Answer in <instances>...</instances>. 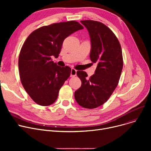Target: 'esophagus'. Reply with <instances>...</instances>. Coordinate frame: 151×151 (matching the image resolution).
Segmentation results:
<instances>
[{"label": "esophagus", "instance_id": "obj_1", "mask_svg": "<svg viewBox=\"0 0 151 151\" xmlns=\"http://www.w3.org/2000/svg\"><path fill=\"white\" fill-rule=\"evenodd\" d=\"M76 75V70L74 68L71 69V73H70V76L71 77H74Z\"/></svg>", "mask_w": 151, "mask_h": 151}]
</instances>
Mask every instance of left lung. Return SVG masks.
<instances>
[{"label":"left lung","instance_id":"left-lung-1","mask_svg":"<svg viewBox=\"0 0 151 151\" xmlns=\"http://www.w3.org/2000/svg\"><path fill=\"white\" fill-rule=\"evenodd\" d=\"M81 22L88 30L90 59L97 68L89 78L85 71H77L81 86L75 92V99L82 107L93 109L105 104L117 87L123 67L122 53L119 42L106 26L92 20Z\"/></svg>","mask_w":151,"mask_h":151}]
</instances>
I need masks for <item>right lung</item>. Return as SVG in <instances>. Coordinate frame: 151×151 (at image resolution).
Masks as SVG:
<instances>
[{
    "label": "right lung",
    "mask_w": 151,
    "mask_h": 151,
    "mask_svg": "<svg viewBox=\"0 0 151 151\" xmlns=\"http://www.w3.org/2000/svg\"><path fill=\"white\" fill-rule=\"evenodd\" d=\"M83 28L75 21L54 23L37 29L26 40L19 55V76L24 88L37 104L49 106L58 99L71 68L58 66L51 58L59 56L65 38Z\"/></svg>",
    "instance_id": "1"
}]
</instances>
